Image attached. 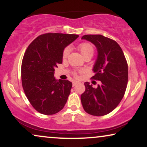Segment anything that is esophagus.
I'll list each match as a JSON object with an SVG mask.
<instances>
[{"label":"esophagus","mask_w":147,"mask_h":147,"mask_svg":"<svg viewBox=\"0 0 147 147\" xmlns=\"http://www.w3.org/2000/svg\"><path fill=\"white\" fill-rule=\"evenodd\" d=\"M78 83H79V82H76V81H74L73 82H72V86H75L76 84H77Z\"/></svg>","instance_id":"obj_1"}]
</instances>
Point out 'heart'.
<instances>
[{
	"label": "heart",
	"instance_id": "b5f03b06",
	"mask_svg": "<svg viewBox=\"0 0 147 147\" xmlns=\"http://www.w3.org/2000/svg\"><path fill=\"white\" fill-rule=\"evenodd\" d=\"M78 50H79L80 53L82 55V56L86 59V58H92V56L94 54V46L92 45L91 43H87V42H84V43H80L78 45ZM69 48L66 47L65 49L63 50V54H62V57L63 59H67L68 55L69 54ZM74 75L75 76H77V73L74 72Z\"/></svg>",
	"mask_w": 147,
	"mask_h": 147
}]
</instances>
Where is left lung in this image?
<instances>
[{"mask_svg":"<svg viewBox=\"0 0 147 147\" xmlns=\"http://www.w3.org/2000/svg\"><path fill=\"white\" fill-rule=\"evenodd\" d=\"M96 45L98 58L92 79L100 81L97 88L84 84L86 90L81 95L83 108L88 114L101 116L109 114L121 102L128 83V64L120 45L113 39L101 35H85Z\"/></svg>","mask_w":147,"mask_h":147,"instance_id":"1","label":"left lung"}]
</instances>
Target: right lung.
<instances>
[{"label": "right lung", "instance_id": "obj_1", "mask_svg": "<svg viewBox=\"0 0 147 147\" xmlns=\"http://www.w3.org/2000/svg\"><path fill=\"white\" fill-rule=\"evenodd\" d=\"M79 37L74 34L48 33L28 46L21 65L22 86L32 106L45 115L63 109L72 87L68 80H55L54 68L62 63L64 48Z\"/></svg>", "mask_w": 147, "mask_h": 147}]
</instances>
